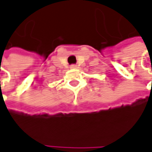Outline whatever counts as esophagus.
<instances>
[{
	"instance_id": "obj_1",
	"label": "esophagus",
	"mask_w": 152,
	"mask_h": 152,
	"mask_svg": "<svg viewBox=\"0 0 152 152\" xmlns=\"http://www.w3.org/2000/svg\"><path fill=\"white\" fill-rule=\"evenodd\" d=\"M70 69H76V65H75V64L70 65Z\"/></svg>"
}]
</instances>
